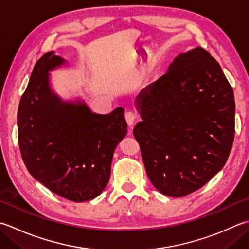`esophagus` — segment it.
<instances>
[{
  "instance_id": "esophagus-1",
  "label": "esophagus",
  "mask_w": 249,
  "mask_h": 249,
  "mask_svg": "<svg viewBox=\"0 0 249 249\" xmlns=\"http://www.w3.org/2000/svg\"><path fill=\"white\" fill-rule=\"evenodd\" d=\"M125 120H126V122H127V124L129 125V127H131L136 120V114L133 111H126L125 112Z\"/></svg>"
}]
</instances>
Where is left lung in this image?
I'll return each instance as SVG.
<instances>
[{"label": "left lung", "mask_w": 249, "mask_h": 249, "mask_svg": "<svg viewBox=\"0 0 249 249\" xmlns=\"http://www.w3.org/2000/svg\"><path fill=\"white\" fill-rule=\"evenodd\" d=\"M134 136L150 181L181 197L225 166L234 139L235 102L221 67L202 47L180 53L136 98Z\"/></svg>", "instance_id": "obj_1"}]
</instances>
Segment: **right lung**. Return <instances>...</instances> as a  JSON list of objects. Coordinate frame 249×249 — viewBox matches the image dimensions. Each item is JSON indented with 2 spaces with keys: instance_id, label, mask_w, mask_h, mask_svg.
I'll use <instances>...</instances> for the list:
<instances>
[{
  "instance_id": "add662e5",
  "label": "right lung",
  "mask_w": 249,
  "mask_h": 249,
  "mask_svg": "<svg viewBox=\"0 0 249 249\" xmlns=\"http://www.w3.org/2000/svg\"><path fill=\"white\" fill-rule=\"evenodd\" d=\"M65 62L48 52L34 66L18 108L19 148L34 179L72 202H85L108 184L127 123L121 107L102 115L81 100H61L52 89L50 71Z\"/></svg>"
}]
</instances>
